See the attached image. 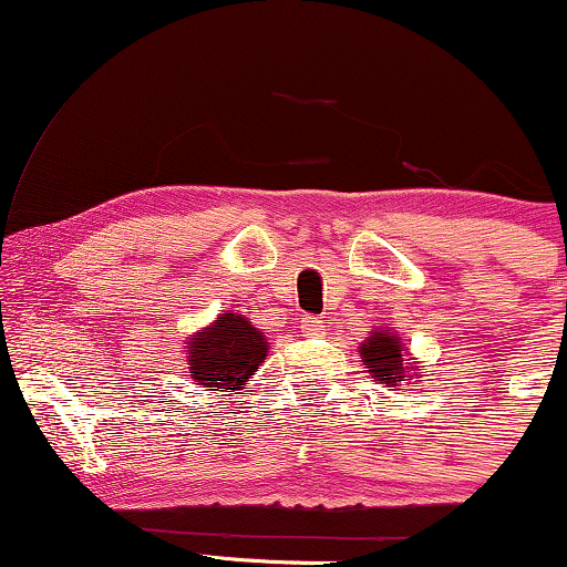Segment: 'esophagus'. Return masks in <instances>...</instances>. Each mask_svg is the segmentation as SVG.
I'll return each mask as SVG.
<instances>
[{
    "mask_svg": "<svg viewBox=\"0 0 567 567\" xmlns=\"http://www.w3.org/2000/svg\"><path fill=\"white\" fill-rule=\"evenodd\" d=\"M301 330L306 336H320L324 330V322L317 317H301Z\"/></svg>",
    "mask_w": 567,
    "mask_h": 567,
    "instance_id": "esophagus-1",
    "label": "esophagus"
}]
</instances>
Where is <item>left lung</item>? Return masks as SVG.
Listing matches in <instances>:
<instances>
[{"label":"left lung","mask_w":567,"mask_h":567,"mask_svg":"<svg viewBox=\"0 0 567 567\" xmlns=\"http://www.w3.org/2000/svg\"><path fill=\"white\" fill-rule=\"evenodd\" d=\"M360 360L365 362L368 373L375 381L386 383L392 389L405 386V383L413 381V370H419L415 362H410L413 357H410L402 338L383 328L370 330V336L360 343Z\"/></svg>","instance_id":"8db88e82"}]
</instances>
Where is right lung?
<instances>
[{"instance_id":"obj_1","label":"right lung","mask_w":567,"mask_h":567,"mask_svg":"<svg viewBox=\"0 0 567 567\" xmlns=\"http://www.w3.org/2000/svg\"><path fill=\"white\" fill-rule=\"evenodd\" d=\"M269 354V338L245 315L226 311L186 341V365L205 392L239 394Z\"/></svg>"}]
</instances>
